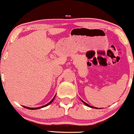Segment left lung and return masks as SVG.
Returning a JSON list of instances; mask_svg holds the SVG:
<instances>
[{
	"mask_svg": "<svg viewBox=\"0 0 134 134\" xmlns=\"http://www.w3.org/2000/svg\"><path fill=\"white\" fill-rule=\"evenodd\" d=\"M81 101H82V103H83L84 104H85V105H87V106H88V107H91V108H95V109H98V108H97V107H95L91 106V105H88V104H87V103H85V102H84V101H82V99H81Z\"/></svg>",
	"mask_w": 134,
	"mask_h": 134,
	"instance_id": "obj_1",
	"label": "left lung"
}]
</instances>
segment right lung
I'll use <instances>...</instances> for the list:
<instances>
[{"label":"right lung","mask_w":134,"mask_h":134,"mask_svg":"<svg viewBox=\"0 0 134 134\" xmlns=\"http://www.w3.org/2000/svg\"><path fill=\"white\" fill-rule=\"evenodd\" d=\"M55 97H56V95H55V96H54V98H53L52 100H51L50 102H49L48 104H46V105H42V106H41V107H37V108H31V107H26V106H24V105H23V107H25V108H27V109H30V110H35V109H41V108H42V107H46V106H47V105H48L49 104H50L51 103H52L53 101V100H54V98H55Z\"/></svg>","instance_id":"obj_1"}]
</instances>
